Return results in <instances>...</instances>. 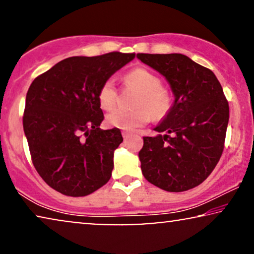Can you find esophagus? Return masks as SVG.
Instances as JSON below:
<instances>
[{
  "label": "esophagus",
  "mask_w": 254,
  "mask_h": 254,
  "mask_svg": "<svg viewBox=\"0 0 254 254\" xmlns=\"http://www.w3.org/2000/svg\"><path fill=\"white\" fill-rule=\"evenodd\" d=\"M130 135H131L130 131H127V130H124V131H123V136H124V138H127V137H129Z\"/></svg>",
  "instance_id": "obj_1"
}]
</instances>
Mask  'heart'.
I'll list each match as a JSON object with an SVG mask.
<instances>
[{
    "label": "heart",
    "instance_id": "b5f03b06",
    "mask_svg": "<svg viewBox=\"0 0 254 254\" xmlns=\"http://www.w3.org/2000/svg\"><path fill=\"white\" fill-rule=\"evenodd\" d=\"M125 81L140 90L131 111L117 109L107 114L106 123L111 127L125 130H133L143 126L150 120L151 116L158 119L168 112L170 107V95L161 86V79L145 68H134L125 76ZM98 102L103 110L110 111L117 103V86L113 78L103 83L98 93ZM151 112L149 113L148 111Z\"/></svg>",
    "mask_w": 254,
    "mask_h": 254
}]
</instances>
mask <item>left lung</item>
<instances>
[{
  "mask_svg": "<svg viewBox=\"0 0 254 254\" xmlns=\"http://www.w3.org/2000/svg\"><path fill=\"white\" fill-rule=\"evenodd\" d=\"M137 59L162 74L175 96L171 109L144 136L138 152L144 178L168 192L200 185L213 172L224 149L229 104L210 69L183 54H144Z\"/></svg>",
  "mask_w": 254,
  "mask_h": 254,
  "instance_id": "8db88e82",
  "label": "left lung"
}]
</instances>
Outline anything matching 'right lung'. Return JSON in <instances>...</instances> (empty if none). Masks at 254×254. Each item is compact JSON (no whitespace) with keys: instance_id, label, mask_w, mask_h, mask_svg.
I'll use <instances>...</instances> for the list:
<instances>
[{"instance_id":"1","label":"right lung","mask_w":254,"mask_h":254,"mask_svg":"<svg viewBox=\"0 0 254 254\" xmlns=\"http://www.w3.org/2000/svg\"><path fill=\"white\" fill-rule=\"evenodd\" d=\"M135 58L134 53L71 57L34 78L26 93L23 127L37 172L52 189L85 196L105 185L119 128L103 130L98 102L103 83Z\"/></svg>"}]
</instances>
